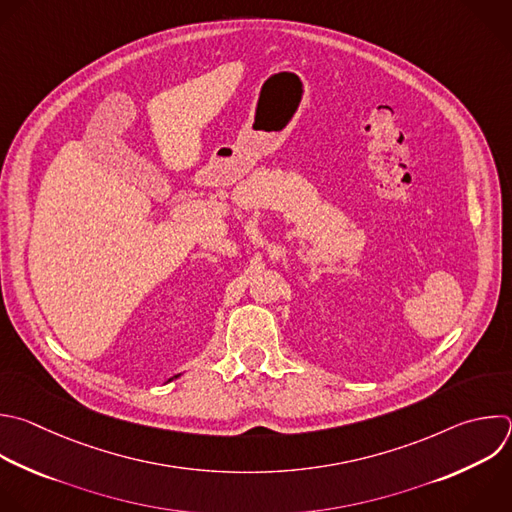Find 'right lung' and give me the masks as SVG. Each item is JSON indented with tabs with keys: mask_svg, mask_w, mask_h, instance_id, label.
Returning a JSON list of instances; mask_svg holds the SVG:
<instances>
[{
	"mask_svg": "<svg viewBox=\"0 0 512 512\" xmlns=\"http://www.w3.org/2000/svg\"><path fill=\"white\" fill-rule=\"evenodd\" d=\"M175 378H179V376H175ZM168 382H170V380H168Z\"/></svg>",
	"mask_w": 512,
	"mask_h": 512,
	"instance_id": "right-lung-1",
	"label": "right lung"
}]
</instances>
